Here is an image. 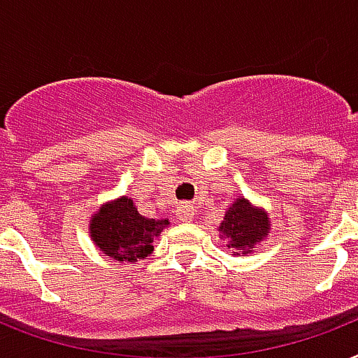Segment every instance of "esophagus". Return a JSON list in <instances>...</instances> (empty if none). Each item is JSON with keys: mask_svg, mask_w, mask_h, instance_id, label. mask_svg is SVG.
Masks as SVG:
<instances>
[{"mask_svg": "<svg viewBox=\"0 0 358 358\" xmlns=\"http://www.w3.org/2000/svg\"><path fill=\"white\" fill-rule=\"evenodd\" d=\"M177 218L179 220H182V222H190L194 218V207L190 203H182L177 207Z\"/></svg>", "mask_w": 358, "mask_h": 358, "instance_id": "34e87169", "label": "esophagus"}]
</instances>
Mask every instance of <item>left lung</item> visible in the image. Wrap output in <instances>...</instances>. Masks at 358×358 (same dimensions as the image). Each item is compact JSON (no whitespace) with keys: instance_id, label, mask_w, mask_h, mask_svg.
Here are the masks:
<instances>
[{"instance_id":"obj_1","label":"left lung","mask_w":358,"mask_h":358,"mask_svg":"<svg viewBox=\"0 0 358 358\" xmlns=\"http://www.w3.org/2000/svg\"><path fill=\"white\" fill-rule=\"evenodd\" d=\"M218 231L222 239L228 241V248L234 250V256L250 254L252 248L271 231V220L265 210L254 207L246 198H237L226 210Z\"/></svg>"}]
</instances>
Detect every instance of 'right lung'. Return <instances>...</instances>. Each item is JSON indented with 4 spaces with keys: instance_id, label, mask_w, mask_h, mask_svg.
Here are the masks:
<instances>
[{
    "instance_id": "add662e5",
    "label": "right lung",
    "mask_w": 358,
    "mask_h": 358,
    "mask_svg": "<svg viewBox=\"0 0 358 358\" xmlns=\"http://www.w3.org/2000/svg\"><path fill=\"white\" fill-rule=\"evenodd\" d=\"M168 220L141 217L127 196L108 201L91 218V239L106 256L121 263H136L153 252V239Z\"/></svg>"
}]
</instances>
